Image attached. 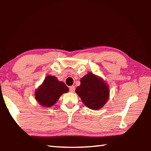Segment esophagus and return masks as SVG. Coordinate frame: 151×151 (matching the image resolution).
Here are the masks:
<instances>
[{
  "label": "esophagus",
  "instance_id": "obj_1",
  "mask_svg": "<svg viewBox=\"0 0 151 151\" xmlns=\"http://www.w3.org/2000/svg\"><path fill=\"white\" fill-rule=\"evenodd\" d=\"M69 89H70V91L71 92V93H74V92H75V86H70Z\"/></svg>",
  "mask_w": 151,
  "mask_h": 151
}]
</instances>
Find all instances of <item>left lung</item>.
Masks as SVG:
<instances>
[{"label": "left lung", "mask_w": 151, "mask_h": 151, "mask_svg": "<svg viewBox=\"0 0 151 151\" xmlns=\"http://www.w3.org/2000/svg\"><path fill=\"white\" fill-rule=\"evenodd\" d=\"M75 92L85 106L92 110H99L108 101L109 85L101 76L88 73L81 79V85Z\"/></svg>", "instance_id": "obj_1"}]
</instances>
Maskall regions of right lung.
Masks as SVG:
<instances>
[{
	"label": "right lung",
	"mask_w": 151,
	"mask_h": 151,
	"mask_svg": "<svg viewBox=\"0 0 151 151\" xmlns=\"http://www.w3.org/2000/svg\"><path fill=\"white\" fill-rule=\"evenodd\" d=\"M69 89L63 82L58 81L55 76L48 75L35 91V99L41 106L51 107L57 103L63 94Z\"/></svg>",
	"instance_id": "obj_1"
}]
</instances>
